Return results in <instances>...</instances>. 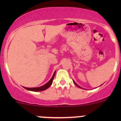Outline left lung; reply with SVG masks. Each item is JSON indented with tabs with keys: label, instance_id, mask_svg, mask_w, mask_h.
<instances>
[{
	"label": "left lung",
	"instance_id": "8db88e82",
	"mask_svg": "<svg viewBox=\"0 0 121 121\" xmlns=\"http://www.w3.org/2000/svg\"><path fill=\"white\" fill-rule=\"evenodd\" d=\"M74 84H75V85H77V86H78V87H79V88H81V87H80V86H78V85H77V84L76 83H75V82H74Z\"/></svg>",
	"mask_w": 121,
	"mask_h": 121
}]
</instances>
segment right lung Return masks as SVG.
Masks as SVG:
<instances>
[{
  "label": "right lung",
  "mask_w": 121,
  "mask_h": 121,
  "mask_svg": "<svg viewBox=\"0 0 121 121\" xmlns=\"http://www.w3.org/2000/svg\"><path fill=\"white\" fill-rule=\"evenodd\" d=\"M55 74H56V71H55L54 73L53 77H52V78H51V80H50L47 84L43 85V86H40V87H37V88H27V87H24V88L25 89H26V90H29V91H43V90H46V89L48 88L52 84L53 79L54 78Z\"/></svg>",
  "instance_id": "right-lung-1"
}]
</instances>
